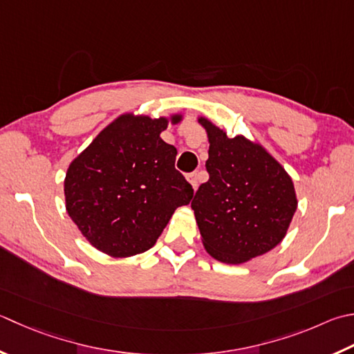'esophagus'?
I'll return each mask as SVG.
<instances>
[{
    "instance_id": "34e87169",
    "label": "esophagus",
    "mask_w": 354,
    "mask_h": 354,
    "mask_svg": "<svg viewBox=\"0 0 354 354\" xmlns=\"http://www.w3.org/2000/svg\"><path fill=\"white\" fill-rule=\"evenodd\" d=\"M187 179H189V183L192 184L193 190H196L198 189V183H199V175H198V173H190V175L187 176Z\"/></svg>"
}]
</instances>
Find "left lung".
<instances>
[{"label":"left lung","mask_w":354,"mask_h":354,"mask_svg":"<svg viewBox=\"0 0 354 354\" xmlns=\"http://www.w3.org/2000/svg\"><path fill=\"white\" fill-rule=\"evenodd\" d=\"M209 181L201 184L192 209L204 248L224 264H242L272 250L286 238L297 209L292 178L245 136L228 138L207 118Z\"/></svg>","instance_id":"left-lung-1"}]
</instances>
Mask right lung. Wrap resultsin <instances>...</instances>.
<instances>
[{"label":"right lung","mask_w":354,"mask_h":354,"mask_svg":"<svg viewBox=\"0 0 354 354\" xmlns=\"http://www.w3.org/2000/svg\"><path fill=\"white\" fill-rule=\"evenodd\" d=\"M126 113L100 131L71 162L66 210L90 244L113 258L147 252L178 207L193 198L175 169L176 149L161 140L169 121Z\"/></svg>","instance_id":"right-lung-1"}]
</instances>
